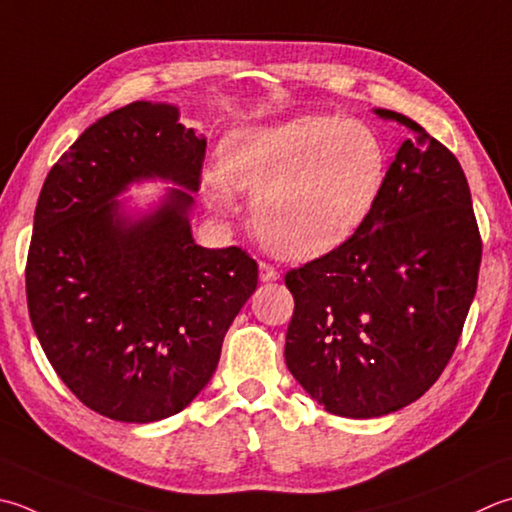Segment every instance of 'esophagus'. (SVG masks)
<instances>
[{
  "label": "esophagus",
  "mask_w": 512,
  "mask_h": 512,
  "mask_svg": "<svg viewBox=\"0 0 512 512\" xmlns=\"http://www.w3.org/2000/svg\"><path fill=\"white\" fill-rule=\"evenodd\" d=\"M277 277V268L273 264L259 262V279H262V282H275Z\"/></svg>",
  "instance_id": "34e87169"
}]
</instances>
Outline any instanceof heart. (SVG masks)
Instances as JSON below:
<instances>
[{
	"label": "heart",
	"mask_w": 512,
	"mask_h": 512,
	"mask_svg": "<svg viewBox=\"0 0 512 512\" xmlns=\"http://www.w3.org/2000/svg\"><path fill=\"white\" fill-rule=\"evenodd\" d=\"M388 150L377 130L337 115H297L248 124L219 146L206 175L217 210L235 206L233 188L255 190L253 224L284 259H313L339 248L373 213L384 190Z\"/></svg>",
	"instance_id": "1"
}]
</instances>
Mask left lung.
I'll use <instances>...</instances> for the list:
<instances>
[{
  "label": "left lung",
  "instance_id": "obj_1",
  "mask_svg": "<svg viewBox=\"0 0 512 512\" xmlns=\"http://www.w3.org/2000/svg\"><path fill=\"white\" fill-rule=\"evenodd\" d=\"M362 228L286 273L295 313L286 366L328 413L382 417L413 404L455 353L473 304L482 237L457 157L413 119Z\"/></svg>",
  "mask_w": 512,
  "mask_h": 512
}]
</instances>
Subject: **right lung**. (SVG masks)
Returning <instances> with one entry per match:
<instances>
[{"instance_id":"1","label":"right lung","mask_w":512,"mask_h":512,"mask_svg":"<svg viewBox=\"0 0 512 512\" xmlns=\"http://www.w3.org/2000/svg\"><path fill=\"white\" fill-rule=\"evenodd\" d=\"M204 155L206 137L175 106L133 102L88 126L39 193L30 322L59 379L115 422H157L193 402L257 288L246 250L202 248L190 233L187 190L202 184ZM153 176L187 190L128 218L114 197Z\"/></svg>"}]
</instances>
